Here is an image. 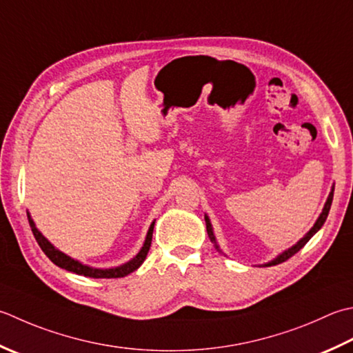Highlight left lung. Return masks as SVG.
Listing matches in <instances>:
<instances>
[{"instance_id": "8db88e82", "label": "left lung", "mask_w": 353, "mask_h": 353, "mask_svg": "<svg viewBox=\"0 0 353 353\" xmlns=\"http://www.w3.org/2000/svg\"><path fill=\"white\" fill-rule=\"evenodd\" d=\"M332 199H334V186H332V191H330V194H329V197H327V200H326V203H324V208H323V211H321V214H320V217L316 219V222H315V225L310 228V231L306 234L305 237H303L300 241H296V243L292 246V248H289V250H286L285 252H281L280 255H277V257H275L274 260H271L269 261V263H265L263 266H275V265H279V263H283V261H286L288 259H291L294 254H296L299 252L303 246H305L307 241L310 240V237L314 236V234H316L320 231V228L324 225V222H326V219H327V214H329V210H330V205H332ZM205 222H206V231H208V237L211 239V241L214 243V246L217 248V251H220L219 250V245H217V241H216V237H214V232H212V226H211V222H210V219H208V216H205Z\"/></svg>"}]
</instances>
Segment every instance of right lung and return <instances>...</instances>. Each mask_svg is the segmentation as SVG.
Masks as SVG:
<instances>
[{
  "label": "right lung",
  "instance_id": "obj_1",
  "mask_svg": "<svg viewBox=\"0 0 353 353\" xmlns=\"http://www.w3.org/2000/svg\"><path fill=\"white\" fill-rule=\"evenodd\" d=\"M27 219H29L32 232H33L34 239H37L38 245L41 246V250L44 251V254L53 261L54 265L62 268V269H65V271H70V272H74L78 275H84V277H90V279H121V277H125V275L136 271V269L143 263L145 257H147L150 246H151V239H153V230H154V222H153L150 225V230L147 232V237H145L143 246L141 248V251L137 252L136 257H133L130 261H127V263H123L121 266L110 268V269H98V268L82 265L81 261L68 257L67 254L57 250V248H54L50 241H48L43 236V234L38 231V228L34 226V222L32 220L29 212H27Z\"/></svg>",
  "mask_w": 353,
  "mask_h": 353
}]
</instances>
